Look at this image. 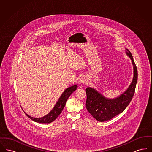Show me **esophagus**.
<instances>
[{
  "instance_id": "1",
  "label": "esophagus",
  "mask_w": 152,
  "mask_h": 152,
  "mask_svg": "<svg viewBox=\"0 0 152 152\" xmlns=\"http://www.w3.org/2000/svg\"><path fill=\"white\" fill-rule=\"evenodd\" d=\"M80 82L82 83H84V84H86L87 83V77H86L85 76H83L80 79Z\"/></svg>"
}]
</instances>
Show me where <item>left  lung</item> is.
Returning a JSON list of instances; mask_svg holds the SVG:
<instances>
[{"label":"left lung","mask_w":152,"mask_h":152,"mask_svg":"<svg viewBox=\"0 0 152 152\" xmlns=\"http://www.w3.org/2000/svg\"><path fill=\"white\" fill-rule=\"evenodd\" d=\"M127 55L132 60L134 68V77L128 89L115 99H107L97 91L91 88L86 89V107L88 111L97 121L103 122L109 120L122 113L129 105L134 94L138 78L137 69L130 51Z\"/></svg>","instance_id":"8db88e82"}]
</instances>
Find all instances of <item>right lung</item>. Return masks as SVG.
<instances>
[{
  "label": "right lung",
  "instance_id": "add662e5",
  "mask_svg": "<svg viewBox=\"0 0 152 152\" xmlns=\"http://www.w3.org/2000/svg\"><path fill=\"white\" fill-rule=\"evenodd\" d=\"M77 88V86L75 85L72 87H69L68 88L66 89L64 92L61 94V97L58 99V102H56L55 106L54 108L51 110V112L47 115L46 116H44L41 118H34L32 117L29 115H28L26 113L25 114L29 117L30 119L32 120L39 123H50L53 122L57 118L58 116L60 115V114L61 113L63 108L65 107L66 101L68 100V97L70 96V95L72 94L73 92L76 90Z\"/></svg>",
  "mask_w": 152,
  "mask_h": 152
}]
</instances>
